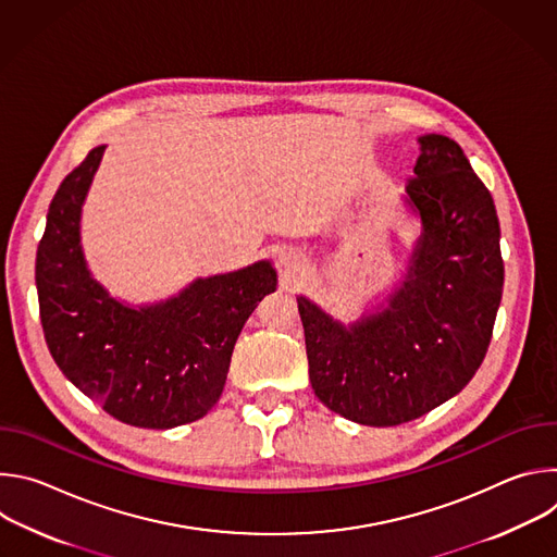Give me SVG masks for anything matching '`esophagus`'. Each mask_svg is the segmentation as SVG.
I'll use <instances>...</instances> for the list:
<instances>
[{
	"instance_id": "1",
	"label": "esophagus",
	"mask_w": 557,
	"mask_h": 557,
	"mask_svg": "<svg viewBox=\"0 0 557 557\" xmlns=\"http://www.w3.org/2000/svg\"><path fill=\"white\" fill-rule=\"evenodd\" d=\"M280 262H282L286 269H295V267L299 264V260H297V256H295L293 251H282V253H280Z\"/></svg>"
}]
</instances>
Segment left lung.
I'll list each match as a JSON object with an SVG mask.
<instances>
[{
    "label": "left lung",
    "instance_id": "left-lung-1",
    "mask_svg": "<svg viewBox=\"0 0 557 557\" xmlns=\"http://www.w3.org/2000/svg\"><path fill=\"white\" fill-rule=\"evenodd\" d=\"M408 200L423 235L389 308L350 329L297 299L312 389L335 414L372 428L414 421L458 394L481 368L503 297L494 198L460 145L419 138Z\"/></svg>",
    "mask_w": 557,
    "mask_h": 557
}]
</instances>
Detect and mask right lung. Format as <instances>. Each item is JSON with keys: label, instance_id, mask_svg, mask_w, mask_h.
<instances>
[{"label": "right lung", "instance_id": "obj_1", "mask_svg": "<svg viewBox=\"0 0 557 557\" xmlns=\"http://www.w3.org/2000/svg\"><path fill=\"white\" fill-rule=\"evenodd\" d=\"M103 149L95 147L63 178L48 209L35 264L44 337L59 370L110 417L170 430L218 404L237 335L277 280L269 262H258L198 280L149 308L112 299L78 247L82 205Z\"/></svg>", "mask_w": 557, "mask_h": 557}]
</instances>
